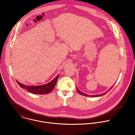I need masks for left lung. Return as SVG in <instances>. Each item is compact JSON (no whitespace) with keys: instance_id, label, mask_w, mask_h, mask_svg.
Listing matches in <instances>:
<instances>
[{"instance_id":"obj_1","label":"left lung","mask_w":135,"mask_h":135,"mask_svg":"<svg viewBox=\"0 0 135 135\" xmlns=\"http://www.w3.org/2000/svg\"><path fill=\"white\" fill-rule=\"evenodd\" d=\"M112 88H113V87H111V88L110 89H112ZM77 91L80 94H81V95H84V96H87V97H98V96H103V95H105L107 93H104V94H100V95H93V96H89V95H87V94H84L83 93H82V92H81L80 91H79V90L78 89V88H77Z\"/></svg>"}]
</instances>
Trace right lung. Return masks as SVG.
<instances>
[{
	"label": "right lung",
	"mask_w": 135,
	"mask_h": 135,
	"mask_svg": "<svg viewBox=\"0 0 135 135\" xmlns=\"http://www.w3.org/2000/svg\"><path fill=\"white\" fill-rule=\"evenodd\" d=\"M59 75L57 76L52 80L45 85L41 86H26L21 84L17 80V83L20 87L27 90L28 91L34 94H47L50 93L54 88Z\"/></svg>",
	"instance_id": "right-lung-1"
}]
</instances>
